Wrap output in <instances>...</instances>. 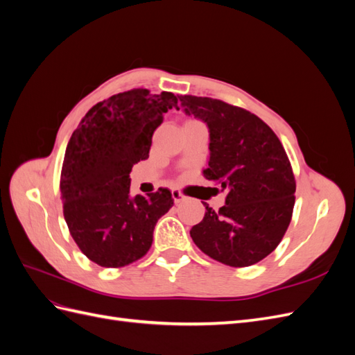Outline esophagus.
<instances>
[{
	"label": "esophagus",
	"mask_w": 355,
	"mask_h": 355,
	"mask_svg": "<svg viewBox=\"0 0 355 355\" xmlns=\"http://www.w3.org/2000/svg\"><path fill=\"white\" fill-rule=\"evenodd\" d=\"M171 197H173V201H175L176 204H179L180 201L185 200V196L182 194V192H180L179 189H173V191H171Z\"/></svg>",
	"instance_id": "obj_1"
}]
</instances>
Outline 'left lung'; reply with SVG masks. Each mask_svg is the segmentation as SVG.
Wrapping results in <instances>:
<instances>
[{"label":"left lung","instance_id":"8db88e82","mask_svg":"<svg viewBox=\"0 0 355 355\" xmlns=\"http://www.w3.org/2000/svg\"><path fill=\"white\" fill-rule=\"evenodd\" d=\"M187 115L209 128V166L202 176L227 194L189 234L198 249L225 265L262 261L280 244L292 219L296 182L280 139L259 116L218 99L180 96Z\"/></svg>","mask_w":355,"mask_h":355}]
</instances>
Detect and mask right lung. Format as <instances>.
I'll list each match as a JSON object with an SVG mask.
<instances>
[{"instance_id": "obj_1", "label": "right lung", "mask_w": 355, "mask_h": 355, "mask_svg": "<svg viewBox=\"0 0 355 355\" xmlns=\"http://www.w3.org/2000/svg\"><path fill=\"white\" fill-rule=\"evenodd\" d=\"M178 108L170 92L118 93L96 103L69 139L60 194L69 232L90 261L120 268L141 259L158 219L173 206L171 192L130 194L133 164L149 157L163 115Z\"/></svg>"}]
</instances>
